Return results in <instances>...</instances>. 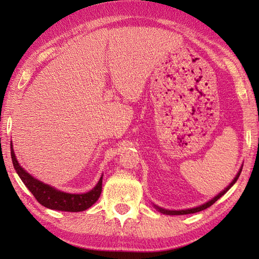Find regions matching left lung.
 I'll return each instance as SVG.
<instances>
[{"label": "left lung", "instance_id": "1", "mask_svg": "<svg viewBox=\"0 0 259 259\" xmlns=\"http://www.w3.org/2000/svg\"><path fill=\"white\" fill-rule=\"evenodd\" d=\"M241 170H243V164H241L239 171L237 172V175H236V177L234 178V180L226 187V188H225L223 191L219 192V194H218L217 196H214L211 200H209V201H207V202H205V203H202V205H200V206L195 207V208L184 209V210H169V209L161 208V207H159V206L155 205V203H153V206H155V208L157 209V210L160 211L161 213H164V214H171V216H172V214H188V213H195V212H198V211H201V210H203V209H206V208H208V207H210L211 205H213V203L216 202V201L219 199V198H221L222 196H224L230 188H232V187L234 186V184H235L236 181H237V179L239 178Z\"/></svg>", "mask_w": 259, "mask_h": 259}]
</instances>
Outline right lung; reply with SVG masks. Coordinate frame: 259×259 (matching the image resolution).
I'll list each match as a JSON object with an SVG mask.
<instances>
[{
    "instance_id": "obj_1",
    "label": "right lung",
    "mask_w": 259,
    "mask_h": 259,
    "mask_svg": "<svg viewBox=\"0 0 259 259\" xmlns=\"http://www.w3.org/2000/svg\"><path fill=\"white\" fill-rule=\"evenodd\" d=\"M11 157H12L15 171L23 181L26 188L31 191V194L42 206L49 209L71 212L83 211L90 208L101 195L102 176L99 179L98 184L90 191L84 192V194H69V192L61 191L50 185L42 183V181L32 177L29 172H26L20 166L18 159L15 157L12 141H11Z\"/></svg>"
}]
</instances>
